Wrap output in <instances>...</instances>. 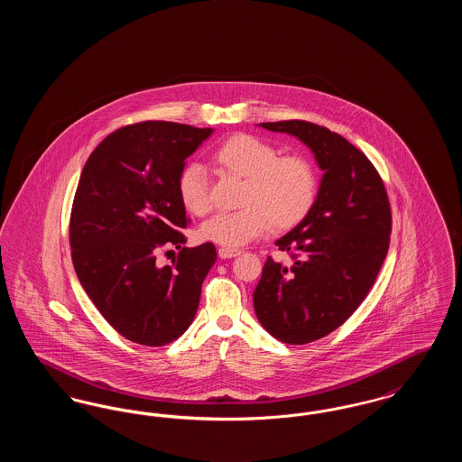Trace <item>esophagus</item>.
Wrapping results in <instances>:
<instances>
[{
    "label": "esophagus",
    "instance_id": "obj_1",
    "mask_svg": "<svg viewBox=\"0 0 462 462\" xmlns=\"http://www.w3.org/2000/svg\"><path fill=\"white\" fill-rule=\"evenodd\" d=\"M241 251L239 249H232V247H220L218 249V256L221 260H228V258H234V256H239Z\"/></svg>",
    "mask_w": 462,
    "mask_h": 462
}]
</instances>
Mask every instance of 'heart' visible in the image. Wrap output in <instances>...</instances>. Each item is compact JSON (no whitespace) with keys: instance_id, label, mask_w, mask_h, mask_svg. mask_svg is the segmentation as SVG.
Instances as JSON below:
<instances>
[{"instance_id":"heart-1","label":"heart","mask_w":462,"mask_h":462,"mask_svg":"<svg viewBox=\"0 0 462 462\" xmlns=\"http://www.w3.org/2000/svg\"><path fill=\"white\" fill-rule=\"evenodd\" d=\"M221 171L244 178L239 211L218 213L204 221L199 236L221 247H239L268 230H286L307 218L317 199V175L305 157L277 155V151L253 134H234L213 152ZM178 198L196 217L209 211L208 175L199 162L185 164L176 180Z\"/></svg>"}]
</instances>
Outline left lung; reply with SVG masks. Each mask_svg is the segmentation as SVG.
<instances>
[{
  "instance_id": "obj_1",
  "label": "left lung",
  "mask_w": 462,
  "mask_h": 462,
  "mask_svg": "<svg viewBox=\"0 0 462 462\" xmlns=\"http://www.w3.org/2000/svg\"><path fill=\"white\" fill-rule=\"evenodd\" d=\"M258 126L296 136L324 171L307 218L275 242L292 266L268 256L253 292L264 329L305 345L337 329L371 291L390 245V202L373 162L341 134L298 119Z\"/></svg>"
}]
</instances>
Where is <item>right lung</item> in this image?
I'll list each match as a JSON object with an SVG mask.
<instances>
[{"instance_id": "1", "label": "right lung", "mask_w": 462, "mask_h": 462, "mask_svg": "<svg viewBox=\"0 0 462 462\" xmlns=\"http://www.w3.org/2000/svg\"><path fill=\"white\" fill-rule=\"evenodd\" d=\"M213 132L130 125L110 133L83 168L69 228L72 263L93 305L133 343L164 346L196 317L217 249L211 242L183 247L189 220L176 180ZM164 245L180 249L171 267L154 264Z\"/></svg>"}]
</instances>
